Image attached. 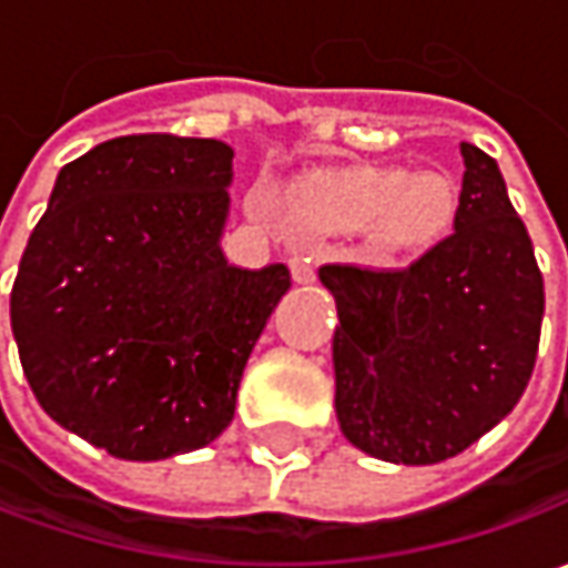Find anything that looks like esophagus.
Masks as SVG:
<instances>
[{
	"label": "esophagus",
	"instance_id": "esophagus-1",
	"mask_svg": "<svg viewBox=\"0 0 568 568\" xmlns=\"http://www.w3.org/2000/svg\"><path fill=\"white\" fill-rule=\"evenodd\" d=\"M291 274H294L296 284H313V281H316V268H313V262H310V258H303V255H294V258H291Z\"/></svg>",
	"mask_w": 568,
	"mask_h": 568
}]
</instances>
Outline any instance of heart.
<instances>
[{"instance_id": "obj_1", "label": "heart", "mask_w": 568, "mask_h": 568, "mask_svg": "<svg viewBox=\"0 0 568 568\" xmlns=\"http://www.w3.org/2000/svg\"><path fill=\"white\" fill-rule=\"evenodd\" d=\"M294 207L316 230H361L385 255H417L446 240L458 217V189L443 173L404 166L316 170L294 183Z\"/></svg>"}]
</instances>
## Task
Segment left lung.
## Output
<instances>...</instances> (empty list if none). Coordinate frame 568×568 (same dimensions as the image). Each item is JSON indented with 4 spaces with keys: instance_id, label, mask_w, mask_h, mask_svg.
Instances as JSON below:
<instances>
[{
    "instance_id": "left-lung-1",
    "label": "left lung",
    "mask_w": 568,
    "mask_h": 568,
    "mask_svg": "<svg viewBox=\"0 0 568 568\" xmlns=\"http://www.w3.org/2000/svg\"><path fill=\"white\" fill-rule=\"evenodd\" d=\"M455 233L402 272L322 265L338 306L335 414L351 446L436 465L513 410L531 379L544 277L490 154L462 142Z\"/></svg>"
}]
</instances>
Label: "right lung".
Listing matches in <instances>:
<instances>
[{
  "label": "right lung",
  "mask_w": 568,
  "mask_h": 568,
  "mask_svg": "<svg viewBox=\"0 0 568 568\" xmlns=\"http://www.w3.org/2000/svg\"><path fill=\"white\" fill-rule=\"evenodd\" d=\"M233 148L122 135L55 176L11 287V335L40 407L125 462L217 439L287 265H230Z\"/></svg>",
  "instance_id": "obj_1"
}]
</instances>
